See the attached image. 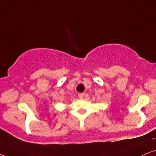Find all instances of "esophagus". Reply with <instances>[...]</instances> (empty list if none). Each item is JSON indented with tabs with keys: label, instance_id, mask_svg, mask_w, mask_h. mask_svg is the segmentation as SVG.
Here are the masks:
<instances>
[{
	"label": "esophagus",
	"instance_id": "esophagus-1",
	"mask_svg": "<svg viewBox=\"0 0 156 156\" xmlns=\"http://www.w3.org/2000/svg\"><path fill=\"white\" fill-rule=\"evenodd\" d=\"M78 97L79 98H80V99H83V97H84V93H79Z\"/></svg>",
	"mask_w": 156,
	"mask_h": 156
}]
</instances>
